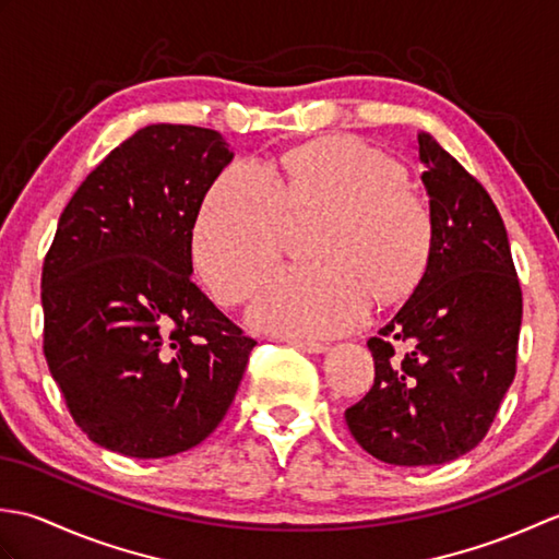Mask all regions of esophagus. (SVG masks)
<instances>
[{
  "instance_id": "obj_1",
  "label": "esophagus",
  "mask_w": 559,
  "mask_h": 559,
  "mask_svg": "<svg viewBox=\"0 0 559 559\" xmlns=\"http://www.w3.org/2000/svg\"><path fill=\"white\" fill-rule=\"evenodd\" d=\"M286 343H290V346H295V348H300V350H305V353H326V343H319V341H305V338H283Z\"/></svg>"
}]
</instances>
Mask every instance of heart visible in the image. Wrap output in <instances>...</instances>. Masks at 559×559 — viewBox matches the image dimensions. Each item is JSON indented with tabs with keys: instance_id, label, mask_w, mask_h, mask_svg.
<instances>
[{
	"instance_id": "heart-1",
	"label": "heart",
	"mask_w": 559,
	"mask_h": 559,
	"mask_svg": "<svg viewBox=\"0 0 559 559\" xmlns=\"http://www.w3.org/2000/svg\"><path fill=\"white\" fill-rule=\"evenodd\" d=\"M324 216L312 264L286 266L261 286L252 322L278 336L326 338L355 326L374 295L394 300L420 278L432 242L427 201L396 160L358 139L295 148L271 170L228 165L204 197L192 233L201 276L225 305L242 302L278 259L290 218Z\"/></svg>"
}]
</instances>
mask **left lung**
<instances>
[{
	"label": "left lung",
	"instance_id": "8db88e82",
	"mask_svg": "<svg viewBox=\"0 0 559 559\" xmlns=\"http://www.w3.org/2000/svg\"><path fill=\"white\" fill-rule=\"evenodd\" d=\"M418 156L430 197V254L411 298L367 341L374 384L346 411L355 442L394 466L454 461L488 435L514 382L521 329V288L500 211L427 132L418 134Z\"/></svg>",
	"mask_w": 559,
	"mask_h": 559
}]
</instances>
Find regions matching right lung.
Returning <instances> with one entry per match:
<instances>
[{"label":"right lung","mask_w":559,"mask_h":559,"mask_svg":"<svg viewBox=\"0 0 559 559\" xmlns=\"http://www.w3.org/2000/svg\"><path fill=\"white\" fill-rule=\"evenodd\" d=\"M233 160L204 127L148 124L108 153L43 264V350L91 442L163 459L216 430L254 338L192 283L197 213Z\"/></svg>","instance_id":"add662e5"}]
</instances>
